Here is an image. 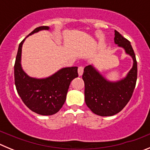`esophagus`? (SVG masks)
<instances>
[{"label":"esophagus","mask_w":150,"mask_h":150,"mask_svg":"<svg viewBox=\"0 0 150 150\" xmlns=\"http://www.w3.org/2000/svg\"><path fill=\"white\" fill-rule=\"evenodd\" d=\"M83 74V67L80 66V67H78V74L79 76H82Z\"/></svg>","instance_id":"esophagus-1"}]
</instances>
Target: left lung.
Segmentation results:
<instances>
[{
	"instance_id": "obj_1",
	"label": "left lung",
	"mask_w": 150,
	"mask_h": 150,
	"mask_svg": "<svg viewBox=\"0 0 150 150\" xmlns=\"http://www.w3.org/2000/svg\"><path fill=\"white\" fill-rule=\"evenodd\" d=\"M114 42L133 59V67L127 76L119 81H109L91 64L85 67L83 74L86 104L94 113L100 116L120 112L132 98L137 82V64L131 43L116 30Z\"/></svg>"
}]
</instances>
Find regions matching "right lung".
Segmentation results:
<instances>
[{
    "label": "right lung",
    "mask_w": 150,
    "mask_h": 150,
    "mask_svg": "<svg viewBox=\"0 0 150 150\" xmlns=\"http://www.w3.org/2000/svg\"><path fill=\"white\" fill-rule=\"evenodd\" d=\"M49 29L48 26H40L29 35ZM25 40L19 43L14 65L17 92L30 110L43 116H51L59 112L64 104L71 82L78 76V67L62 68L53 75L43 79L30 77L23 71L21 64L22 47Z\"/></svg>",
    "instance_id": "1"
}]
</instances>
